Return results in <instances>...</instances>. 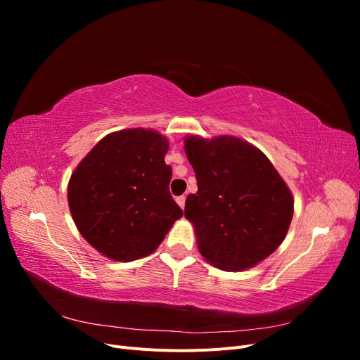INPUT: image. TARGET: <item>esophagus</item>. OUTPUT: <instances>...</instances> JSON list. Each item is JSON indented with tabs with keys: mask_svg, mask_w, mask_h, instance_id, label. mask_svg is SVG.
Here are the masks:
<instances>
[{
	"mask_svg": "<svg viewBox=\"0 0 360 360\" xmlns=\"http://www.w3.org/2000/svg\"><path fill=\"white\" fill-rule=\"evenodd\" d=\"M176 201L181 207V209H184V202H186V197H184V195H180V197L176 198Z\"/></svg>",
	"mask_w": 360,
	"mask_h": 360,
	"instance_id": "34e87169",
	"label": "esophagus"
}]
</instances>
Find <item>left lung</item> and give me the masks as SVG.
<instances>
[{
	"instance_id": "left-lung-1",
	"label": "left lung",
	"mask_w": 360,
	"mask_h": 360,
	"mask_svg": "<svg viewBox=\"0 0 360 360\" xmlns=\"http://www.w3.org/2000/svg\"><path fill=\"white\" fill-rule=\"evenodd\" d=\"M184 150L197 177L184 216L198 250L217 269L254 267L275 252L292 217V197L270 160L234 136H188Z\"/></svg>"
}]
</instances>
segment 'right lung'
<instances>
[{
    "instance_id": "obj_1",
    "label": "right lung",
    "mask_w": 360,
    "mask_h": 360,
    "mask_svg": "<svg viewBox=\"0 0 360 360\" xmlns=\"http://www.w3.org/2000/svg\"><path fill=\"white\" fill-rule=\"evenodd\" d=\"M168 139L150 129H124L101 139L72 174L68 189L82 237L115 261L158 249L183 210L172 200Z\"/></svg>"
}]
</instances>
